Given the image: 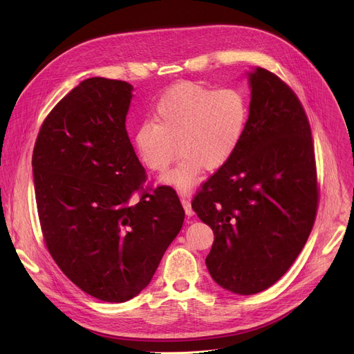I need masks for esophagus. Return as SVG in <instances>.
I'll return each mask as SVG.
<instances>
[{"instance_id":"1","label":"esophagus","mask_w":354,"mask_h":354,"mask_svg":"<svg viewBox=\"0 0 354 354\" xmlns=\"http://www.w3.org/2000/svg\"><path fill=\"white\" fill-rule=\"evenodd\" d=\"M180 202H182V205H183V209H185V212H187V215L188 216H192L194 215V209H192V207H191V199H189V196L188 195H180Z\"/></svg>"}]
</instances>
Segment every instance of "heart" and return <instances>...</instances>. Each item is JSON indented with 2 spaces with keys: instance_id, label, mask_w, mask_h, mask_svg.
Here are the masks:
<instances>
[{
  "instance_id": "b5f03b06",
  "label": "heart",
  "mask_w": 354,
  "mask_h": 354,
  "mask_svg": "<svg viewBox=\"0 0 354 354\" xmlns=\"http://www.w3.org/2000/svg\"><path fill=\"white\" fill-rule=\"evenodd\" d=\"M153 120L142 122L135 132L139 160L147 171L165 174L179 147V162L165 179L187 192L203 171H218L235 155L245 132L248 103L235 87L185 82L165 93Z\"/></svg>"
}]
</instances>
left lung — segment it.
<instances>
[{"mask_svg":"<svg viewBox=\"0 0 354 354\" xmlns=\"http://www.w3.org/2000/svg\"><path fill=\"white\" fill-rule=\"evenodd\" d=\"M251 103L243 140L192 199L214 231L205 263L235 294L275 284L299 257L317 215L320 189L306 110L277 74L250 73Z\"/></svg>","mask_w":354,"mask_h":354,"instance_id":"obj_1","label":"left lung"}]
</instances>
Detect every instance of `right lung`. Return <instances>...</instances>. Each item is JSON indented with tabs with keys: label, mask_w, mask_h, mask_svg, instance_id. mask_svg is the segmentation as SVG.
<instances>
[{
	"label": "right lung",
	"mask_w": 354,
	"mask_h": 354,
	"mask_svg": "<svg viewBox=\"0 0 354 354\" xmlns=\"http://www.w3.org/2000/svg\"><path fill=\"white\" fill-rule=\"evenodd\" d=\"M132 88L83 80L47 115L32 151L44 244L71 283L107 303L151 283L185 219L172 187H145L124 124Z\"/></svg>",
	"instance_id": "obj_1"
}]
</instances>
